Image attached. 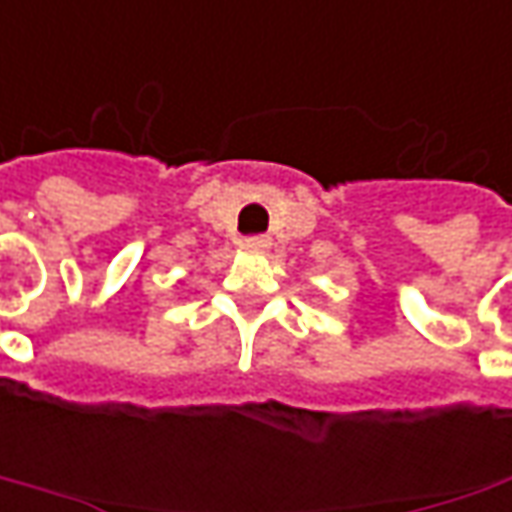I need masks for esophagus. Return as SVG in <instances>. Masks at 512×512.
<instances>
[{
  "label": "esophagus",
  "mask_w": 512,
  "mask_h": 512,
  "mask_svg": "<svg viewBox=\"0 0 512 512\" xmlns=\"http://www.w3.org/2000/svg\"><path fill=\"white\" fill-rule=\"evenodd\" d=\"M269 246H272V237H266V234H255V237H246L243 240V249L246 252H269Z\"/></svg>",
  "instance_id": "34e87169"
}]
</instances>
